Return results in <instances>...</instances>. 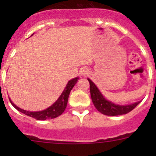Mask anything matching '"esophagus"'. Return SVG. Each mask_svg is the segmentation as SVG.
Segmentation results:
<instances>
[{
    "label": "esophagus",
    "instance_id": "esophagus-1",
    "mask_svg": "<svg viewBox=\"0 0 156 156\" xmlns=\"http://www.w3.org/2000/svg\"><path fill=\"white\" fill-rule=\"evenodd\" d=\"M81 74L82 75H86L88 74V70L87 69H83L81 70Z\"/></svg>",
    "mask_w": 156,
    "mask_h": 156
}]
</instances>
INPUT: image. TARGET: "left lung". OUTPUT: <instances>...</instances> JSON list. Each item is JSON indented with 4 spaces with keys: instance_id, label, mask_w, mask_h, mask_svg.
<instances>
[{
    "instance_id": "1",
    "label": "left lung",
    "mask_w": 156,
    "mask_h": 156,
    "mask_svg": "<svg viewBox=\"0 0 156 156\" xmlns=\"http://www.w3.org/2000/svg\"><path fill=\"white\" fill-rule=\"evenodd\" d=\"M88 81L90 83V91L91 99H92L93 103L96 108L102 114L109 116L120 115H125L130 112L131 110L136 107L140 101L136 102L133 104L126 105V106H122V105H117L112 102L108 101L104 98L98 88L95 85L94 82L90 79L88 78Z\"/></svg>"
}]
</instances>
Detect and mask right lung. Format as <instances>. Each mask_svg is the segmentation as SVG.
<instances>
[{
    "label": "right lung",
    "mask_w": 156,
    "mask_h": 156,
    "mask_svg": "<svg viewBox=\"0 0 156 156\" xmlns=\"http://www.w3.org/2000/svg\"><path fill=\"white\" fill-rule=\"evenodd\" d=\"M78 78H73V79L70 80L67 84L66 87L64 89L63 92L60 95V97L58 98V100L52 105L51 106L48 107L46 109L43 110V111H39V112H29L26 110L22 109V108H19L18 106H16L10 100V101L11 104L12 105L14 108H16L18 111L20 112L23 113V114L26 115L30 116L31 118L37 119V120H46V119H55V118L58 117L60 115L63 113L65 111L66 108L67 103H68V99L70 91L73 88L74 86L78 81Z\"/></svg>",
    "instance_id": "add662e5"
}]
</instances>
